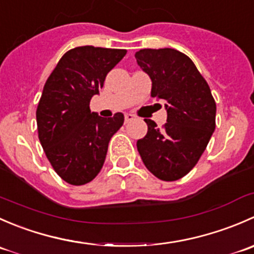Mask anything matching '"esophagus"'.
I'll use <instances>...</instances> for the list:
<instances>
[{"label":"esophagus","mask_w":254,"mask_h":254,"mask_svg":"<svg viewBox=\"0 0 254 254\" xmlns=\"http://www.w3.org/2000/svg\"><path fill=\"white\" fill-rule=\"evenodd\" d=\"M134 119H135V117L132 114H130V113H127V114H125V123H129Z\"/></svg>","instance_id":"esophagus-1"}]
</instances>
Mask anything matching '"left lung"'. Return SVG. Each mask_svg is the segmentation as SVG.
Here are the masks:
<instances>
[{
	"label": "left lung",
	"instance_id": "left-lung-1",
	"mask_svg": "<svg viewBox=\"0 0 254 254\" xmlns=\"http://www.w3.org/2000/svg\"><path fill=\"white\" fill-rule=\"evenodd\" d=\"M135 58L152 81L151 97L167 102V123L160 129L145 119L147 134L137 140V151L153 176L177 181L198 163L214 132V97L193 61L176 49H142Z\"/></svg>",
	"mask_w": 254,
	"mask_h": 254
}]
</instances>
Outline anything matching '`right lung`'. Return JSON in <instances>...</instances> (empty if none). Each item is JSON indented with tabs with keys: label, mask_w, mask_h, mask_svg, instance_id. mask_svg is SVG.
<instances>
[{
	"label": "right lung",
	"mask_w": 254,
	"mask_h": 254,
	"mask_svg": "<svg viewBox=\"0 0 254 254\" xmlns=\"http://www.w3.org/2000/svg\"><path fill=\"white\" fill-rule=\"evenodd\" d=\"M127 54L124 49H71L49 76L37 108L38 136L49 162L68 184L91 182L103 167L108 143L124 115L102 118L89 102L103 87L107 73Z\"/></svg>",
	"instance_id": "add662e5"
}]
</instances>
